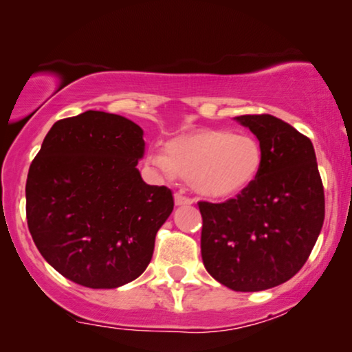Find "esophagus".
<instances>
[{
  "instance_id": "esophagus-1",
  "label": "esophagus",
  "mask_w": 352,
  "mask_h": 352,
  "mask_svg": "<svg viewBox=\"0 0 352 352\" xmlns=\"http://www.w3.org/2000/svg\"><path fill=\"white\" fill-rule=\"evenodd\" d=\"M175 205L176 206L192 205V200L189 199V197H184L182 194H175Z\"/></svg>"
}]
</instances>
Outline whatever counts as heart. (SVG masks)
I'll use <instances>...</instances> for the list:
<instances>
[{
	"label": "heart",
	"instance_id": "b5f03b06",
	"mask_svg": "<svg viewBox=\"0 0 352 352\" xmlns=\"http://www.w3.org/2000/svg\"><path fill=\"white\" fill-rule=\"evenodd\" d=\"M146 160L166 177L189 181L200 197L229 200L256 181L264 152L252 134L204 128L171 139L165 151L148 152Z\"/></svg>",
	"mask_w": 352,
	"mask_h": 352
}]
</instances>
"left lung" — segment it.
Instances as JSON below:
<instances>
[{
	"label": "left lung",
	"instance_id": "1",
	"mask_svg": "<svg viewBox=\"0 0 352 352\" xmlns=\"http://www.w3.org/2000/svg\"><path fill=\"white\" fill-rule=\"evenodd\" d=\"M261 144L256 181L224 204L200 201L201 259L234 292H261L290 280L314 248L325 216L312 142L272 115H240Z\"/></svg>",
	"mask_w": 352,
	"mask_h": 352
}]
</instances>
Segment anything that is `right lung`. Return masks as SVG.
<instances>
[{"instance_id":"1","label":"right lung","mask_w":352,"mask_h":352,"mask_svg":"<svg viewBox=\"0 0 352 352\" xmlns=\"http://www.w3.org/2000/svg\"><path fill=\"white\" fill-rule=\"evenodd\" d=\"M144 131L88 110L52 124L28 170L27 223L41 256L88 288L133 282L151 263L173 194L142 181Z\"/></svg>"}]
</instances>
